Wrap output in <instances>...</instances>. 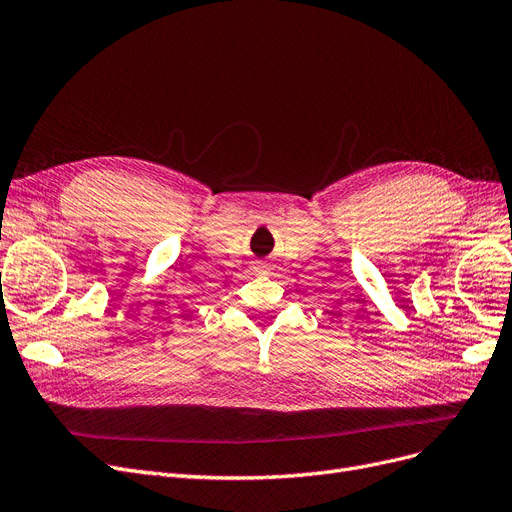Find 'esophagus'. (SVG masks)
<instances>
[{
    "label": "esophagus",
    "mask_w": 512,
    "mask_h": 512,
    "mask_svg": "<svg viewBox=\"0 0 512 512\" xmlns=\"http://www.w3.org/2000/svg\"><path fill=\"white\" fill-rule=\"evenodd\" d=\"M256 271H258V273H264V271H267V264H262V262L256 264Z\"/></svg>",
    "instance_id": "esophagus-1"
}]
</instances>
